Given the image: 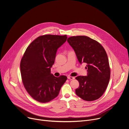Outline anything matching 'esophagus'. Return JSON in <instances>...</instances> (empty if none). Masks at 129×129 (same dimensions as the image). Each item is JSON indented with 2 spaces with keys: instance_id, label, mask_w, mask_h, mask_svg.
I'll use <instances>...</instances> for the list:
<instances>
[{
  "instance_id": "34e87169",
  "label": "esophagus",
  "mask_w": 129,
  "mask_h": 129,
  "mask_svg": "<svg viewBox=\"0 0 129 129\" xmlns=\"http://www.w3.org/2000/svg\"><path fill=\"white\" fill-rule=\"evenodd\" d=\"M67 78L69 80H73L75 79V77H71V76H68Z\"/></svg>"
}]
</instances>
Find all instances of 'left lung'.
Here are the masks:
<instances>
[{"mask_svg": "<svg viewBox=\"0 0 129 129\" xmlns=\"http://www.w3.org/2000/svg\"><path fill=\"white\" fill-rule=\"evenodd\" d=\"M67 41L74 49L79 62L86 64L88 72L87 76L76 78L79 82L76 94L86 101L99 99L105 92L110 78L106 50L97 41L85 36H72Z\"/></svg>", "mask_w": 129, "mask_h": 129, "instance_id": "8db88e82", "label": "left lung"}]
</instances>
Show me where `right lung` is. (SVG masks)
<instances>
[{"mask_svg": "<svg viewBox=\"0 0 129 129\" xmlns=\"http://www.w3.org/2000/svg\"><path fill=\"white\" fill-rule=\"evenodd\" d=\"M67 38L66 35L40 36L26 49L20 62L21 79L25 90L35 100L42 103L52 101L67 80L65 76L56 77L50 73L57 50Z\"/></svg>", "mask_w": 129, "mask_h": 129, "instance_id": "obj_1", "label": "right lung"}]
</instances>
